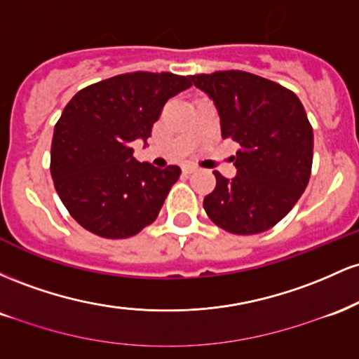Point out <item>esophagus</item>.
I'll return each mask as SVG.
<instances>
[{"instance_id":"obj_1","label":"esophagus","mask_w":359,"mask_h":359,"mask_svg":"<svg viewBox=\"0 0 359 359\" xmlns=\"http://www.w3.org/2000/svg\"><path fill=\"white\" fill-rule=\"evenodd\" d=\"M182 172H184V174H192V172H196V167H194V165H184L182 167Z\"/></svg>"}]
</instances>
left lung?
<instances>
[{
  "mask_svg": "<svg viewBox=\"0 0 359 359\" xmlns=\"http://www.w3.org/2000/svg\"><path fill=\"white\" fill-rule=\"evenodd\" d=\"M209 96L222 138L240 145L236 175L214 172L216 187L205 196L209 219L233 234H258L290 212L306 191L314 135L302 102L292 90L255 74L222 71L191 76Z\"/></svg>",
  "mask_w": 359,
  "mask_h": 359,
  "instance_id": "obj_1",
  "label": "left lung"
}]
</instances>
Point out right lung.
Segmentation results:
<instances>
[{
    "instance_id": "1",
    "label": "right lung",
    "mask_w": 359,
    "mask_h": 359,
    "mask_svg": "<svg viewBox=\"0 0 359 359\" xmlns=\"http://www.w3.org/2000/svg\"><path fill=\"white\" fill-rule=\"evenodd\" d=\"M191 86V76L131 72L88 86L69 101L53 130L50 172L82 228L121 240L156 219L182 170L140 163L131 143L148 145L165 102Z\"/></svg>"
}]
</instances>
